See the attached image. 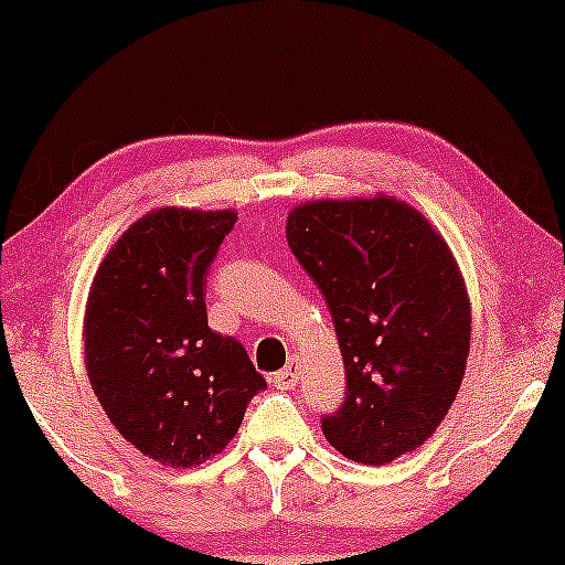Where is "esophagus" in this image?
Masks as SVG:
<instances>
[{
  "instance_id": "34e87169",
  "label": "esophagus",
  "mask_w": 565,
  "mask_h": 565,
  "mask_svg": "<svg viewBox=\"0 0 565 565\" xmlns=\"http://www.w3.org/2000/svg\"><path fill=\"white\" fill-rule=\"evenodd\" d=\"M297 382H300V361L289 359L287 366H284L281 372L274 374V385L278 387V391H291Z\"/></svg>"
}]
</instances>
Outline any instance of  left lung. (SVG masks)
Listing matches in <instances>:
<instances>
[{"mask_svg": "<svg viewBox=\"0 0 565 565\" xmlns=\"http://www.w3.org/2000/svg\"><path fill=\"white\" fill-rule=\"evenodd\" d=\"M287 242L332 310L345 404L321 419L342 457L387 465L444 423L470 353V297L449 244L395 196L295 206Z\"/></svg>", "mask_w": 565, "mask_h": 565, "instance_id": "1", "label": "left lung"}]
</instances>
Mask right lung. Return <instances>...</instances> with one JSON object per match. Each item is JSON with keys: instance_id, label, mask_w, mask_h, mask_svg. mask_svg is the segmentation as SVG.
Returning a JSON list of instances; mask_svg holds the SVG:
<instances>
[{"instance_id": "obj_1", "label": "right lung", "mask_w": 565, "mask_h": 565, "mask_svg": "<svg viewBox=\"0 0 565 565\" xmlns=\"http://www.w3.org/2000/svg\"><path fill=\"white\" fill-rule=\"evenodd\" d=\"M238 215L161 206L116 238L84 310V364L111 425L153 462L193 468L265 391L244 345L206 323V270Z\"/></svg>"}]
</instances>
